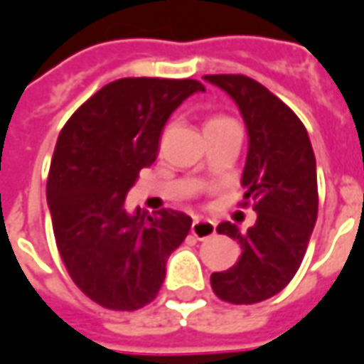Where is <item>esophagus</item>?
<instances>
[{
	"instance_id": "obj_1",
	"label": "esophagus",
	"mask_w": 364,
	"mask_h": 364,
	"mask_svg": "<svg viewBox=\"0 0 364 364\" xmlns=\"http://www.w3.org/2000/svg\"><path fill=\"white\" fill-rule=\"evenodd\" d=\"M192 235H194L198 241L210 239V237L215 235V223L210 221V219H194V223H192Z\"/></svg>"
}]
</instances>
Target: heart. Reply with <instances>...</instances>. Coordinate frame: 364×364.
Instances as JSON below:
<instances>
[{"instance_id":"obj_1","label":"heart","mask_w":364,"mask_h":364,"mask_svg":"<svg viewBox=\"0 0 364 364\" xmlns=\"http://www.w3.org/2000/svg\"><path fill=\"white\" fill-rule=\"evenodd\" d=\"M218 119H221V117H215V119H210V121H218ZM210 121H208V123H210Z\"/></svg>"}]
</instances>
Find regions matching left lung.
<instances>
[{
    "mask_svg": "<svg viewBox=\"0 0 364 364\" xmlns=\"http://www.w3.org/2000/svg\"><path fill=\"white\" fill-rule=\"evenodd\" d=\"M243 115L249 151L241 186L257 221L247 233L223 221L218 233L237 239L241 257L211 274V288L229 304H257L284 290L300 269L318 219L316 156L308 131L277 95L241 74L203 76Z\"/></svg>",
    "mask_w": 364,
    "mask_h": 364,
    "instance_id": "obj_1",
    "label": "left lung"
}]
</instances>
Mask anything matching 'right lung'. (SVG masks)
Segmentation results:
<instances>
[{
  "instance_id": "add662e5",
  "label": "right lung",
  "mask_w": 364,
  "mask_h": 364,
  "mask_svg": "<svg viewBox=\"0 0 364 364\" xmlns=\"http://www.w3.org/2000/svg\"><path fill=\"white\" fill-rule=\"evenodd\" d=\"M198 92L205 87L196 80H115L58 135L46 182L54 239L72 280L104 308L133 311L153 301L190 231L186 213L129 211L125 196L156 161L172 112Z\"/></svg>"
}]
</instances>
